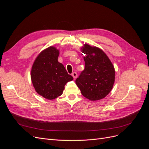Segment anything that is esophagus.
Wrapping results in <instances>:
<instances>
[{"mask_svg": "<svg viewBox=\"0 0 149 149\" xmlns=\"http://www.w3.org/2000/svg\"><path fill=\"white\" fill-rule=\"evenodd\" d=\"M72 77H74V79H75L77 77V72H74L72 74Z\"/></svg>", "mask_w": 149, "mask_h": 149, "instance_id": "obj_1", "label": "esophagus"}]
</instances>
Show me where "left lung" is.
I'll use <instances>...</instances> for the list:
<instances>
[{
    "instance_id": "8db88e82",
    "label": "left lung",
    "mask_w": 149,
    "mask_h": 149,
    "mask_svg": "<svg viewBox=\"0 0 149 149\" xmlns=\"http://www.w3.org/2000/svg\"><path fill=\"white\" fill-rule=\"evenodd\" d=\"M81 50L85 54V68L75 83L84 97L91 101L102 99L113 88L114 67L106 54L97 47L85 44Z\"/></svg>"
}]
</instances>
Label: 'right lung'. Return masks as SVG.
Returning a JSON list of instances; mask_svg holds the SVG:
<instances>
[{
	"instance_id": "1",
	"label": "right lung",
	"mask_w": 149,
	"mask_h": 149,
	"mask_svg": "<svg viewBox=\"0 0 149 149\" xmlns=\"http://www.w3.org/2000/svg\"><path fill=\"white\" fill-rule=\"evenodd\" d=\"M58 55L55 47H49L37 56L31 69V80L36 91L48 100L60 96L65 84L73 80L58 61Z\"/></svg>"
}]
</instances>
